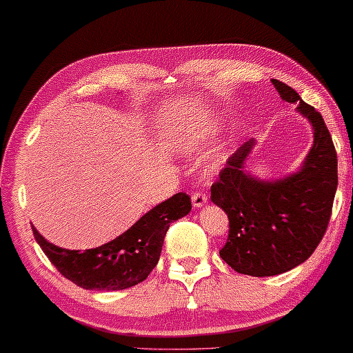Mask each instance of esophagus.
<instances>
[{"mask_svg":"<svg viewBox=\"0 0 353 353\" xmlns=\"http://www.w3.org/2000/svg\"><path fill=\"white\" fill-rule=\"evenodd\" d=\"M191 199H192V205L202 207L207 202V194L204 191H194V192H192Z\"/></svg>","mask_w":353,"mask_h":353,"instance_id":"34e87169","label":"esophagus"}]
</instances>
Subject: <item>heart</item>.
<instances>
[{
  "label": "heart",
  "instance_id": "b5f03b06",
  "mask_svg": "<svg viewBox=\"0 0 353 353\" xmlns=\"http://www.w3.org/2000/svg\"><path fill=\"white\" fill-rule=\"evenodd\" d=\"M209 134V128L202 120L186 119L175 130V141L181 149H192Z\"/></svg>",
  "mask_w": 353,
  "mask_h": 353
}]
</instances>
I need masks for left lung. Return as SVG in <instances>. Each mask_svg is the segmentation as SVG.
<instances>
[{
    "instance_id": "8db88e82",
    "label": "left lung",
    "mask_w": 353,
    "mask_h": 353,
    "mask_svg": "<svg viewBox=\"0 0 353 353\" xmlns=\"http://www.w3.org/2000/svg\"><path fill=\"white\" fill-rule=\"evenodd\" d=\"M272 83L313 125L315 139L301 172L273 183L255 180L244 172L254 144L248 141L210 188L212 202L228 215V239L220 257L250 276H274L305 262L326 233L337 190V154L321 114L289 85Z\"/></svg>"
}]
</instances>
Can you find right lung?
Listing matches in <instances>:
<instances>
[{"label":"right lung","mask_w":353,"mask_h":353,"mask_svg":"<svg viewBox=\"0 0 353 353\" xmlns=\"http://www.w3.org/2000/svg\"><path fill=\"white\" fill-rule=\"evenodd\" d=\"M190 210L191 197L186 192H178L149 210L119 238L83 252L48 243L35 228L33 236L57 272L77 286L120 291L137 286L149 276L161 257L168 226Z\"/></svg>","instance_id":"add662e5"}]
</instances>
